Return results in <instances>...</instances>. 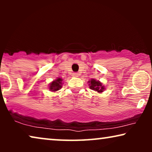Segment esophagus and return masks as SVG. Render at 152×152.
I'll use <instances>...</instances> for the list:
<instances>
[{"mask_svg": "<svg viewBox=\"0 0 152 152\" xmlns=\"http://www.w3.org/2000/svg\"><path fill=\"white\" fill-rule=\"evenodd\" d=\"M72 76L77 77L78 76V73H77V72H73V73H72Z\"/></svg>", "mask_w": 152, "mask_h": 152, "instance_id": "esophagus-1", "label": "esophagus"}]
</instances>
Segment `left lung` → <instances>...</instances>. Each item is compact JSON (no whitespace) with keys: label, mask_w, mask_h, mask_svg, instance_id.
Returning a JSON list of instances; mask_svg holds the SVG:
<instances>
[{"label":"left lung","mask_w":152,"mask_h":152,"mask_svg":"<svg viewBox=\"0 0 152 152\" xmlns=\"http://www.w3.org/2000/svg\"><path fill=\"white\" fill-rule=\"evenodd\" d=\"M88 83H90L89 84L90 88L93 91H97L98 93H102L104 90V86H102V84L99 81H96L94 79H92V80L89 81Z\"/></svg>","instance_id":"8db88e82"}]
</instances>
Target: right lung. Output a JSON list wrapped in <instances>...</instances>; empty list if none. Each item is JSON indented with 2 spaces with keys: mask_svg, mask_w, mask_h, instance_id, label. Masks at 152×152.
Masks as SVG:
<instances>
[{
  "mask_svg": "<svg viewBox=\"0 0 152 152\" xmlns=\"http://www.w3.org/2000/svg\"><path fill=\"white\" fill-rule=\"evenodd\" d=\"M62 79L57 78V80H54L53 82L50 84L49 89L52 91H57L61 88Z\"/></svg>",
  "mask_w": 152,
  "mask_h": 152,
  "instance_id": "obj_1",
  "label": "right lung"
}]
</instances>
